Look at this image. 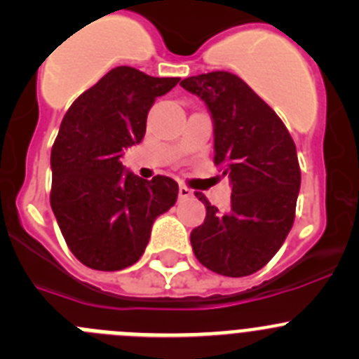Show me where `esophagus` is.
I'll use <instances>...</instances> for the list:
<instances>
[{
    "instance_id": "34e87169",
    "label": "esophagus",
    "mask_w": 359,
    "mask_h": 359,
    "mask_svg": "<svg viewBox=\"0 0 359 359\" xmlns=\"http://www.w3.org/2000/svg\"><path fill=\"white\" fill-rule=\"evenodd\" d=\"M191 196H193V191H191L189 187H186V186H179V198H180V200L191 198Z\"/></svg>"
}]
</instances>
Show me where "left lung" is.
Listing matches in <instances>:
<instances>
[{
    "label": "left lung",
    "mask_w": 359,
    "mask_h": 359,
    "mask_svg": "<svg viewBox=\"0 0 359 359\" xmlns=\"http://www.w3.org/2000/svg\"><path fill=\"white\" fill-rule=\"evenodd\" d=\"M180 86L205 102L214 123V163L232 186L229 212L205 205V221L191 232L202 266L223 276L262 269L289 236L301 170L296 145L280 116L236 74L191 76Z\"/></svg>",
    "instance_id": "obj_1"
}]
</instances>
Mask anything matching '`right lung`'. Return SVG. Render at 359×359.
Here are the masks:
<instances>
[{
  "label": "right lung",
  "instance_id": "obj_1",
  "mask_svg": "<svg viewBox=\"0 0 359 359\" xmlns=\"http://www.w3.org/2000/svg\"><path fill=\"white\" fill-rule=\"evenodd\" d=\"M179 81L116 67L63 116L51 150V209L67 246L86 267L120 271L138 262L156 217L177 202L175 180L140 179L120 157L145 136L154 100Z\"/></svg>",
  "mask_w": 359,
  "mask_h": 359
}]
</instances>
